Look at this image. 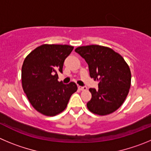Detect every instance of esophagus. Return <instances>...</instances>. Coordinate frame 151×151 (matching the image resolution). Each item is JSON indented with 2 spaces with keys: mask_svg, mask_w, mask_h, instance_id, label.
<instances>
[{
  "mask_svg": "<svg viewBox=\"0 0 151 151\" xmlns=\"http://www.w3.org/2000/svg\"><path fill=\"white\" fill-rule=\"evenodd\" d=\"M78 89L81 91H84V90H86L87 88L86 87V86H78Z\"/></svg>",
  "mask_w": 151,
  "mask_h": 151,
  "instance_id": "obj_1",
  "label": "esophagus"
}]
</instances>
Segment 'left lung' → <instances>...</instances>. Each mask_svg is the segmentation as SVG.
<instances>
[{
    "instance_id": "left-lung-1",
    "label": "left lung",
    "mask_w": 151,
    "mask_h": 151,
    "mask_svg": "<svg viewBox=\"0 0 151 151\" xmlns=\"http://www.w3.org/2000/svg\"><path fill=\"white\" fill-rule=\"evenodd\" d=\"M75 52L88 64L91 78L99 81V89H89L92 99L88 109L101 116L114 112L124 102L131 86L127 63L119 53L103 46L79 47Z\"/></svg>"
}]
</instances>
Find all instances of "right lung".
I'll return each instance as SVG.
<instances>
[{
  "label": "right lung",
  "mask_w": 151,
  "mask_h": 151,
  "mask_svg": "<svg viewBox=\"0 0 151 151\" xmlns=\"http://www.w3.org/2000/svg\"><path fill=\"white\" fill-rule=\"evenodd\" d=\"M74 47L43 44L30 52L22 68V83L28 101L35 110L46 116H55L67 107L71 95L77 90L75 83L58 81L65 59Z\"/></svg>",
  "instance_id": "right-lung-1"
}]
</instances>
